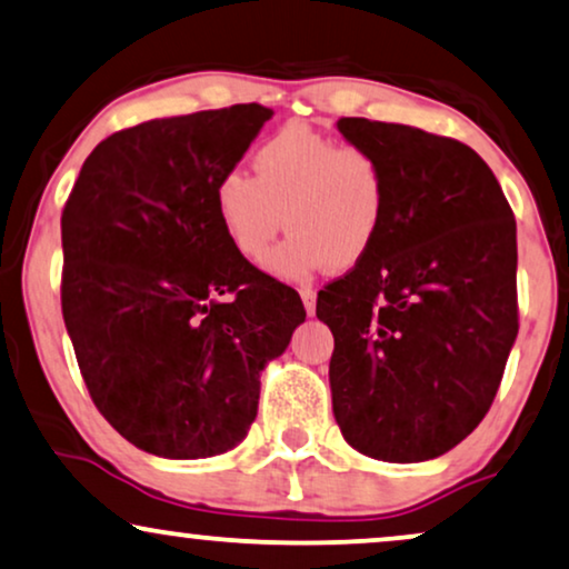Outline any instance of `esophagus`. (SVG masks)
Instances as JSON below:
<instances>
[{"label":"esophagus","mask_w":569,"mask_h":569,"mask_svg":"<svg viewBox=\"0 0 569 569\" xmlns=\"http://www.w3.org/2000/svg\"><path fill=\"white\" fill-rule=\"evenodd\" d=\"M299 293H301V301H305L307 315H309V318H312V315H315V305H318V293H315L312 289H301Z\"/></svg>","instance_id":"1"}]
</instances>
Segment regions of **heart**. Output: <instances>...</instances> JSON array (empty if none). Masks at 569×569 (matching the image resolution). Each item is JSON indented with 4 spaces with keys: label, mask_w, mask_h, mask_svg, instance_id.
<instances>
[{
    "label": "heart",
    "mask_w": 569,
    "mask_h": 569,
    "mask_svg": "<svg viewBox=\"0 0 569 569\" xmlns=\"http://www.w3.org/2000/svg\"><path fill=\"white\" fill-rule=\"evenodd\" d=\"M254 178L239 170L214 183V214L247 260H262L280 228L291 231L268 270L305 280L328 264L355 268L386 226L383 164L355 143H338L307 126H286L251 157Z\"/></svg>",
    "instance_id": "1"
}]
</instances>
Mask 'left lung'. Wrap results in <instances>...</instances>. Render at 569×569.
Returning a JSON list of instances; mask_svg holds the SVG:
<instances>
[{
	"mask_svg": "<svg viewBox=\"0 0 569 569\" xmlns=\"http://www.w3.org/2000/svg\"><path fill=\"white\" fill-rule=\"evenodd\" d=\"M383 164L376 247L318 293L333 333L330 397L349 446L426 462L483 420L517 338V226L491 168L462 141L341 118Z\"/></svg>",
	"mask_w": 569,
	"mask_h": 569,
	"instance_id": "left-lung-1",
	"label": "left lung"
}]
</instances>
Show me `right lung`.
I'll list each match as a JSON object with an SVG mask.
<instances>
[{"label": "right lung", "mask_w": 569, "mask_h": 569, "mask_svg": "<svg viewBox=\"0 0 569 569\" xmlns=\"http://www.w3.org/2000/svg\"><path fill=\"white\" fill-rule=\"evenodd\" d=\"M270 118L251 102L112 133L62 210V318L78 368L104 420L154 457L239 446L262 370L307 318L214 214V183Z\"/></svg>", "instance_id": "right-lung-1"}]
</instances>
